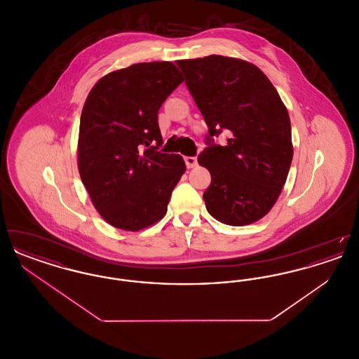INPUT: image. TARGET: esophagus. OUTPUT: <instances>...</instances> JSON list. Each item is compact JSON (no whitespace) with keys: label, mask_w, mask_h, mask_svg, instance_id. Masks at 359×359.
<instances>
[{"label":"esophagus","mask_w":359,"mask_h":359,"mask_svg":"<svg viewBox=\"0 0 359 359\" xmlns=\"http://www.w3.org/2000/svg\"><path fill=\"white\" fill-rule=\"evenodd\" d=\"M184 161H186L187 168H195L198 165V158L196 157H186Z\"/></svg>","instance_id":"esophagus-1"}]
</instances>
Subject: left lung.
Instances as JSON below:
<instances>
[{
	"label": "left lung",
	"instance_id": "obj_1",
	"mask_svg": "<svg viewBox=\"0 0 359 359\" xmlns=\"http://www.w3.org/2000/svg\"><path fill=\"white\" fill-rule=\"evenodd\" d=\"M176 63L208 126V141L222 130L230 136L223 147L208 142L198 158L211 173L207 211L230 226L259 221L277 202L293 157L285 104L246 60L210 55Z\"/></svg>",
	"mask_w": 359,
	"mask_h": 359
}]
</instances>
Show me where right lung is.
I'll return each instance as SVG.
<instances>
[{"label": "right lung", "mask_w": 359, "mask_h": 359, "mask_svg": "<svg viewBox=\"0 0 359 359\" xmlns=\"http://www.w3.org/2000/svg\"><path fill=\"white\" fill-rule=\"evenodd\" d=\"M172 62L137 63L102 76L86 98L78 138V170L109 224L140 231L167 214L186 172L180 154L158 152V109L183 82Z\"/></svg>", "instance_id": "add662e5"}]
</instances>
